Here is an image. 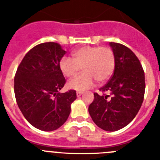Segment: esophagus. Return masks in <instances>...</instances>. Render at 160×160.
Instances as JSON below:
<instances>
[{"label": "esophagus", "instance_id": "34e87169", "mask_svg": "<svg viewBox=\"0 0 160 160\" xmlns=\"http://www.w3.org/2000/svg\"><path fill=\"white\" fill-rule=\"evenodd\" d=\"M76 94H77V97H80V96L82 94V92H80V91H78L77 93H76Z\"/></svg>", "mask_w": 160, "mask_h": 160}]
</instances>
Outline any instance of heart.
I'll list each match as a JSON object with an SVG mask.
<instances>
[{"instance_id":"b5f03b06","label":"heart","mask_w":160,"mask_h":160,"mask_svg":"<svg viewBox=\"0 0 160 160\" xmlns=\"http://www.w3.org/2000/svg\"><path fill=\"white\" fill-rule=\"evenodd\" d=\"M73 58L63 57L59 67L62 73L67 78H73L83 72L78 77L68 82V87L83 91L98 82H104L112 75L115 66V58L112 49L108 47L84 46L72 53Z\"/></svg>"}]
</instances>
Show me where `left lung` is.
Segmentation results:
<instances>
[{"label": "left lung", "mask_w": 160, "mask_h": 160, "mask_svg": "<svg viewBox=\"0 0 160 160\" xmlns=\"http://www.w3.org/2000/svg\"><path fill=\"white\" fill-rule=\"evenodd\" d=\"M115 58L114 73L108 82L94 93L89 113L94 123L107 131H116L130 123L138 114L145 92V75L140 62L129 48L110 42Z\"/></svg>", "instance_id": "8db88e82"}]
</instances>
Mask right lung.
Segmentation results:
<instances>
[{"label": "right lung", "mask_w": 160, "mask_h": 160, "mask_svg": "<svg viewBox=\"0 0 160 160\" xmlns=\"http://www.w3.org/2000/svg\"><path fill=\"white\" fill-rule=\"evenodd\" d=\"M55 42L31 49L18 66L14 93L18 107L28 122L44 131L58 129L67 120L76 91L59 93L66 83L59 62L66 53Z\"/></svg>", "instance_id": "right-lung-1"}]
</instances>
